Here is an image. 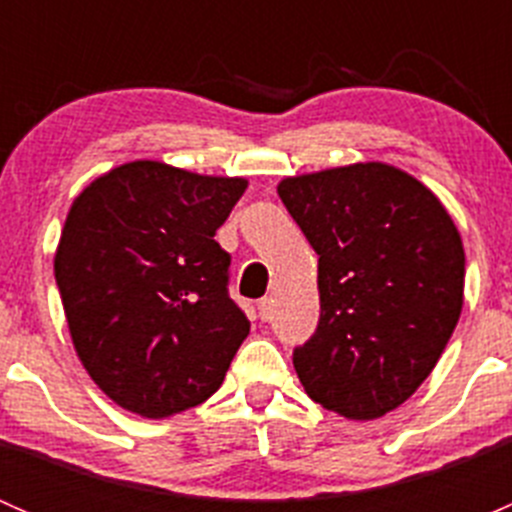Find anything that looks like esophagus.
<instances>
[{
    "mask_svg": "<svg viewBox=\"0 0 512 512\" xmlns=\"http://www.w3.org/2000/svg\"><path fill=\"white\" fill-rule=\"evenodd\" d=\"M257 314H260L262 322H270L272 319V299L270 297H262L260 302H257Z\"/></svg>",
    "mask_w": 512,
    "mask_h": 512,
    "instance_id": "1",
    "label": "esophagus"
}]
</instances>
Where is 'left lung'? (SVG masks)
Returning a JSON list of instances; mask_svg holds the SVG:
<instances>
[{"mask_svg":"<svg viewBox=\"0 0 512 512\" xmlns=\"http://www.w3.org/2000/svg\"><path fill=\"white\" fill-rule=\"evenodd\" d=\"M319 255V324L294 349L312 401L349 421L404 404L441 359L463 309L466 252L441 200L369 160L277 185Z\"/></svg>","mask_w":512,"mask_h":512,"instance_id":"1","label":"left lung"}]
</instances>
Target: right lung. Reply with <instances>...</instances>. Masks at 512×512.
<instances>
[{
    "mask_svg": "<svg viewBox=\"0 0 512 512\" xmlns=\"http://www.w3.org/2000/svg\"><path fill=\"white\" fill-rule=\"evenodd\" d=\"M245 188L133 160L71 205L56 285L81 364L121 409L165 418L223 384L250 322L227 294L230 255L213 237Z\"/></svg>",
    "mask_w": 512,
    "mask_h": 512,
    "instance_id": "obj_1",
    "label": "right lung"
}]
</instances>
